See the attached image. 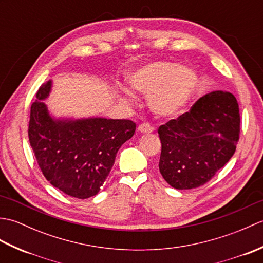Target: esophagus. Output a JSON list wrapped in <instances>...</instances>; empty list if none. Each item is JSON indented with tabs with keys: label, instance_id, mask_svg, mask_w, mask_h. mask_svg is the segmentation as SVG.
<instances>
[{
	"label": "esophagus",
	"instance_id": "obj_1",
	"mask_svg": "<svg viewBox=\"0 0 263 263\" xmlns=\"http://www.w3.org/2000/svg\"><path fill=\"white\" fill-rule=\"evenodd\" d=\"M138 131L141 133H150L154 131V127L150 124H148V123H142V124L138 126Z\"/></svg>",
	"mask_w": 263,
	"mask_h": 263
}]
</instances>
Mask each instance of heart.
<instances>
[{"instance_id": "heart-1", "label": "heart", "mask_w": 263, "mask_h": 263, "mask_svg": "<svg viewBox=\"0 0 263 263\" xmlns=\"http://www.w3.org/2000/svg\"><path fill=\"white\" fill-rule=\"evenodd\" d=\"M132 89L148 95L150 108L158 115H174L191 98L198 85L195 72L167 61L144 65L128 77Z\"/></svg>"}]
</instances>
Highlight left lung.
Segmentation results:
<instances>
[{
	"label": "left lung",
	"instance_id": "1",
	"mask_svg": "<svg viewBox=\"0 0 263 263\" xmlns=\"http://www.w3.org/2000/svg\"><path fill=\"white\" fill-rule=\"evenodd\" d=\"M239 123L236 98L217 90L199 98L176 120L160 125L159 171L165 181L177 190L209 182L235 153Z\"/></svg>",
	"mask_w": 263,
	"mask_h": 263
}]
</instances>
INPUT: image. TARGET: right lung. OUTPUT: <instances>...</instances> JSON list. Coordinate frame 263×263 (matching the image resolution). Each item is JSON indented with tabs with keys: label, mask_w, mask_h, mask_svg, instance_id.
<instances>
[{
	"label": "right lung",
	"mask_w": 263,
	"mask_h": 263,
	"mask_svg": "<svg viewBox=\"0 0 263 263\" xmlns=\"http://www.w3.org/2000/svg\"><path fill=\"white\" fill-rule=\"evenodd\" d=\"M52 81L39 87L30 108L28 137L46 180L70 197L96 195L114 165L119 149L136 132L130 120L91 117L54 120L42 100Z\"/></svg>",
	"instance_id": "1"
}]
</instances>
